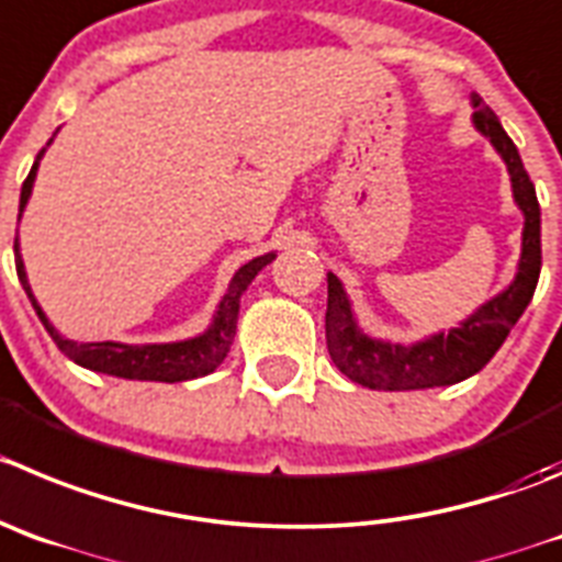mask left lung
I'll list each match as a JSON object with an SVG mask.
<instances>
[{
	"label": "left lung",
	"mask_w": 562,
	"mask_h": 562,
	"mask_svg": "<svg viewBox=\"0 0 562 562\" xmlns=\"http://www.w3.org/2000/svg\"><path fill=\"white\" fill-rule=\"evenodd\" d=\"M474 124L507 162L513 180V196L524 210V249L518 274L502 296L482 305L463 327L449 335H435L416 346H396L371 340L355 327L352 311L346 302L338 277L327 274V349L333 363L358 385L371 391H416V387L452 385L485 369L487 360L516 327L532 299L541 274V207L535 186L524 169L521 155L510 135L502 130L499 119L480 97H474Z\"/></svg>",
	"instance_id": "8db88e82"
}]
</instances>
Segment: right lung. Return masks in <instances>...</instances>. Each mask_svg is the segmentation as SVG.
<instances>
[{"label": "right lung", "mask_w": 562, "mask_h": 562, "mask_svg": "<svg viewBox=\"0 0 562 562\" xmlns=\"http://www.w3.org/2000/svg\"><path fill=\"white\" fill-rule=\"evenodd\" d=\"M44 155V149H41ZM41 155L35 157L33 169H30L27 180L21 186V204L19 210H24L30 193H33L35 171H38ZM274 260V255H263L249 260L246 266H240L238 274L229 282L227 293H224L222 305H218L216 318H213V327L204 335L191 340H180V344H151V346H127V344H113V340H102V344H77V340H68L57 333L49 324V318L44 316V311L35 302L33 291H30L27 274H24V263H21L19 255V233H15V274H19L21 285L27 291L30 302H33L35 313L44 322L46 333L52 335V340L57 344L63 355L68 360L80 363L82 369L102 371L110 376H124V380H151V382H186L196 380V376L210 374L216 369L224 358H227L229 346L235 338V322H238V302L240 293L246 291L255 274L263 266H269Z\"/></svg>", "instance_id": "right-lung-1"}]
</instances>
